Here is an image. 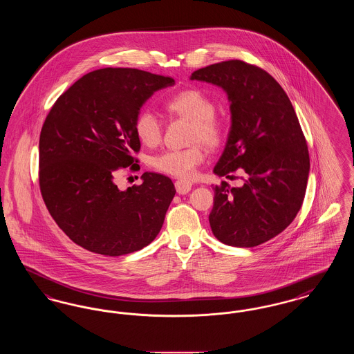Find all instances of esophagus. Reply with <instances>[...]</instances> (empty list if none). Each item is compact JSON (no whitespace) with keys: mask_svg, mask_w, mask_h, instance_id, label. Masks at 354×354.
Instances as JSON below:
<instances>
[{"mask_svg":"<svg viewBox=\"0 0 354 354\" xmlns=\"http://www.w3.org/2000/svg\"><path fill=\"white\" fill-rule=\"evenodd\" d=\"M175 188H176V192L179 195H185V194H188L191 191L192 185L189 182H187V180H176L175 182Z\"/></svg>","mask_w":354,"mask_h":354,"instance_id":"obj_1","label":"esophagus"}]
</instances>
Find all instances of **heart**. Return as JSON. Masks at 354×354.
<instances>
[{"label":"heart","instance_id":"b5f03b06","mask_svg":"<svg viewBox=\"0 0 354 354\" xmlns=\"http://www.w3.org/2000/svg\"><path fill=\"white\" fill-rule=\"evenodd\" d=\"M166 109L171 114L192 122L191 143L202 142L209 149L218 147L224 130L215 118V106L201 90L188 88L178 93L166 102ZM135 134L146 146H156L162 140L163 127L159 118L151 110H143L135 119ZM205 153L201 145H194L185 150H167L151 159L153 169L176 178H191L199 165H202Z\"/></svg>","mask_w":354,"mask_h":354}]
</instances>
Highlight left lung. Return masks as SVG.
Here are the masks:
<instances>
[{"label":"left lung","instance_id":"left-lung-1","mask_svg":"<svg viewBox=\"0 0 354 354\" xmlns=\"http://www.w3.org/2000/svg\"><path fill=\"white\" fill-rule=\"evenodd\" d=\"M189 80L218 86L230 102L231 129L214 174H247L241 187H214L212 234L227 245L263 244L293 221L305 196L309 153L293 106L272 75L243 61L199 68Z\"/></svg>","mask_w":354,"mask_h":354}]
</instances>
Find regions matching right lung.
<instances>
[{"mask_svg":"<svg viewBox=\"0 0 354 354\" xmlns=\"http://www.w3.org/2000/svg\"><path fill=\"white\" fill-rule=\"evenodd\" d=\"M169 77L138 68H106L84 75L54 106L39 136V187L58 227L78 245L122 256L149 245L175 196L171 179L145 172L122 191L120 169L138 162L135 119Z\"/></svg>","mask_w":354,"mask_h":354,"instance_id":"add662e5","label":"right lung"}]
</instances>
